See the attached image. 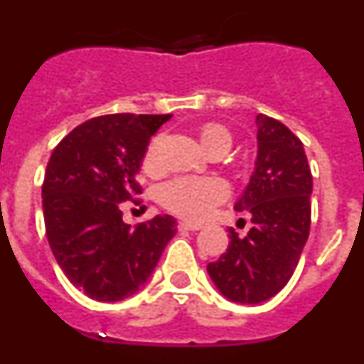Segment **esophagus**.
I'll return each instance as SVG.
<instances>
[{
  "mask_svg": "<svg viewBox=\"0 0 364 364\" xmlns=\"http://www.w3.org/2000/svg\"><path fill=\"white\" fill-rule=\"evenodd\" d=\"M178 230L184 231H198L200 230V224H195V222H178Z\"/></svg>",
  "mask_w": 364,
  "mask_h": 364,
  "instance_id": "obj_1",
  "label": "esophagus"
}]
</instances>
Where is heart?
I'll use <instances>...</instances> for the list:
<instances>
[{"label": "heart", "mask_w": 364, "mask_h": 364, "mask_svg": "<svg viewBox=\"0 0 364 364\" xmlns=\"http://www.w3.org/2000/svg\"><path fill=\"white\" fill-rule=\"evenodd\" d=\"M200 142L205 151L217 146L228 149L231 146V133L224 125L208 122L200 127ZM160 146H162L160 134L151 138L142 159L144 171L156 173L160 169ZM224 195H226V189L218 180L202 178V176H180L159 189V202L166 210L180 217L198 220L210 213L213 205L224 198Z\"/></svg>", "instance_id": "obj_1"}]
</instances>
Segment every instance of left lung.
<instances>
[{"instance_id":"8db88e82","label":"left lung","mask_w":364,"mask_h":364,"mask_svg":"<svg viewBox=\"0 0 364 364\" xmlns=\"http://www.w3.org/2000/svg\"><path fill=\"white\" fill-rule=\"evenodd\" d=\"M257 162L235 210L252 217L244 237L230 228V246L208 264L211 281L233 302L257 304L294 275L311 222V171L302 142L284 124L257 114Z\"/></svg>"}]
</instances>
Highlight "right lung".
<instances>
[{"label":"right lung","mask_w":364,"mask_h":364,"mask_svg":"<svg viewBox=\"0 0 364 364\" xmlns=\"http://www.w3.org/2000/svg\"><path fill=\"white\" fill-rule=\"evenodd\" d=\"M171 114H105L74 127L54 147L41 197L47 240L70 282L91 299L114 302L146 284L176 233L171 215L131 228L122 202L142 193L144 153Z\"/></svg>","instance_id":"obj_1"}]
</instances>
